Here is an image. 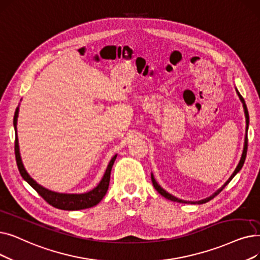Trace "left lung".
<instances>
[{"label":"left lung","instance_id":"1","mask_svg":"<svg viewBox=\"0 0 260 260\" xmlns=\"http://www.w3.org/2000/svg\"><path fill=\"white\" fill-rule=\"evenodd\" d=\"M236 89V92H237V94H238V96H239V99H240V101H241V103H242V105H243V109H244V116H245V122H246V126H245V137H244V144H243V151H242V154H241V158H240V160H239V162H238V165H237V167H236V169L234 170V172L232 173V175L230 176V178L226 180V182H225L217 191H214V192L210 196V197H208V198H206V199H203V200H200V201H185V200H182V199H178V198H176V197H174V196H172V194H170L168 192V191H166L159 184H158L157 182H156V179H155V177H154V175H153V173L151 174V177H152V183H153V186H154V188L158 191V193L159 194H161L162 197H165L166 199H168V200H171V201H173V202H178V203H186V204H204V203H206V202H208V201H210L211 199H213L214 197L216 196H218L221 191L224 189V187L226 186L231 180L234 178V176L238 173L240 170H241V168H242V166H243V164H244V160H245V157H246V151H247V129H249V122H250V117H249V111H247V108H246V105H245V102H244V100H243V98L241 96V94L239 93V91L238 90H237V88H235Z\"/></svg>","mask_w":260,"mask_h":260}]
</instances>
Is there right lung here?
<instances>
[{"label":"right lung","instance_id":"add662e5","mask_svg":"<svg viewBox=\"0 0 260 260\" xmlns=\"http://www.w3.org/2000/svg\"><path fill=\"white\" fill-rule=\"evenodd\" d=\"M19 117V107L17 108L14 117V127L16 133V141H15V154H16V160L17 166L19 169V172L21 176L23 177L25 182H27L34 189H35L37 192L46 200L50 205H52L55 208L62 209V210H80V209H86L93 207L101 202L108 190L109 186V179H110V172L111 168L114 166V162L117 158V154L111 158L106 171L101 179V182L95 186L92 190L87 191L84 193H60V192H55V191L49 190L47 188L42 187L39 185L35 179L31 178L30 175L25 170L24 165L22 162V158L20 155V148H19V140H18V135H17V122Z\"/></svg>","mask_w":260,"mask_h":260}]
</instances>
